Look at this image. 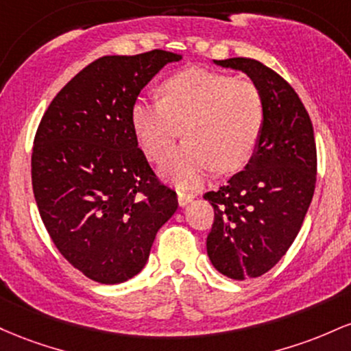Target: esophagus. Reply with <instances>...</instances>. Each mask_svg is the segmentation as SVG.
<instances>
[{"mask_svg": "<svg viewBox=\"0 0 351 351\" xmlns=\"http://www.w3.org/2000/svg\"><path fill=\"white\" fill-rule=\"evenodd\" d=\"M192 199H194V194H191V192H182V191L177 192V200H179L180 207H186Z\"/></svg>", "mask_w": 351, "mask_h": 351, "instance_id": "1", "label": "esophagus"}]
</instances>
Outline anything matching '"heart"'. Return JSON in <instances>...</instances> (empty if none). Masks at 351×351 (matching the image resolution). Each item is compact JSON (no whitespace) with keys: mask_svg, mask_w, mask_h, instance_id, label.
<instances>
[{"mask_svg":"<svg viewBox=\"0 0 351 351\" xmlns=\"http://www.w3.org/2000/svg\"><path fill=\"white\" fill-rule=\"evenodd\" d=\"M159 102L137 99L131 123L145 154L156 162L171 156L180 132L187 143L162 167L180 189H194L214 171L243 167L263 128L261 90L250 81L191 68L167 77Z\"/></svg>","mask_w":351,"mask_h":351,"instance_id":"1","label":"heart"}]
</instances>
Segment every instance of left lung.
I'll return each instance as SVG.
<instances>
[{
	"label": "left lung",
	"mask_w": 351,
	"mask_h": 351,
	"mask_svg": "<svg viewBox=\"0 0 351 351\" xmlns=\"http://www.w3.org/2000/svg\"><path fill=\"white\" fill-rule=\"evenodd\" d=\"M242 71L261 90L263 128L243 171L204 199L215 219L207 255L234 280L261 277L290 249L312 202L317 145L305 106L275 71L249 58L214 61Z\"/></svg>",
	"instance_id": "left-lung-1"
}]
</instances>
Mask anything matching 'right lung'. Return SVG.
<instances>
[{"instance_id":"obj_1","label":"right lung","mask_w":351,"mask_h":351,"mask_svg":"<svg viewBox=\"0 0 351 351\" xmlns=\"http://www.w3.org/2000/svg\"><path fill=\"white\" fill-rule=\"evenodd\" d=\"M182 54L102 56L56 94L39 123L31 177L39 215L74 269L114 285L139 274L156 234L177 210L137 145L131 109Z\"/></svg>"}]
</instances>
